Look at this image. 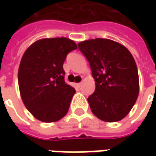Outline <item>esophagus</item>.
<instances>
[{"instance_id":"1","label":"esophagus","mask_w":156,"mask_h":156,"mask_svg":"<svg viewBox=\"0 0 156 156\" xmlns=\"http://www.w3.org/2000/svg\"><path fill=\"white\" fill-rule=\"evenodd\" d=\"M81 85H82V83H81V82H79V83H76V87H81Z\"/></svg>"}]
</instances>
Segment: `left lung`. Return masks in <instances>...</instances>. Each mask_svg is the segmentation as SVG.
<instances>
[{"instance_id": "left-lung-1", "label": "left lung", "mask_w": 156, "mask_h": 156, "mask_svg": "<svg viewBox=\"0 0 156 156\" xmlns=\"http://www.w3.org/2000/svg\"><path fill=\"white\" fill-rule=\"evenodd\" d=\"M87 59L95 81L88 98L91 111L100 120H122L134 107L139 94V76L129 49L109 39H91L78 44Z\"/></svg>"}]
</instances>
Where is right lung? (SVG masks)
I'll use <instances>...</instances> for the list:
<instances>
[{"mask_svg":"<svg viewBox=\"0 0 156 156\" xmlns=\"http://www.w3.org/2000/svg\"><path fill=\"white\" fill-rule=\"evenodd\" d=\"M76 48L68 38H45L29 46L21 58L18 70L21 100L41 122H57L69 111L75 89L64 81L63 62Z\"/></svg>","mask_w":156,"mask_h":156,"instance_id":"obj_1","label":"right lung"}]
</instances>
